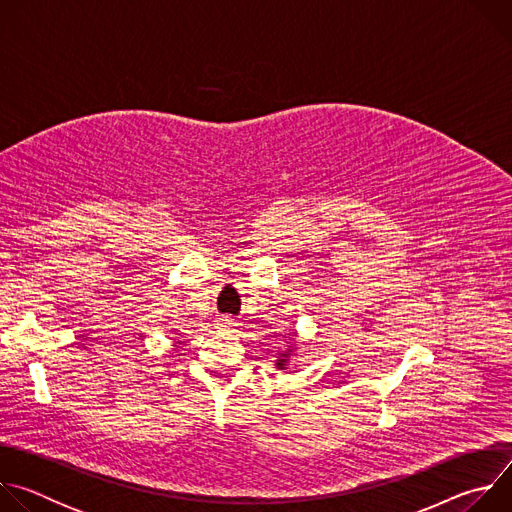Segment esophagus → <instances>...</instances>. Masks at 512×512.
<instances>
[{"label":"esophagus","instance_id":"1","mask_svg":"<svg viewBox=\"0 0 512 512\" xmlns=\"http://www.w3.org/2000/svg\"><path fill=\"white\" fill-rule=\"evenodd\" d=\"M218 326H223V328H229V326H233V320H231L229 316H225V318H221V320H218Z\"/></svg>","mask_w":512,"mask_h":512}]
</instances>
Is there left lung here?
<instances>
[{"label":"left lung","instance_id":"left-lung-1","mask_svg":"<svg viewBox=\"0 0 512 512\" xmlns=\"http://www.w3.org/2000/svg\"><path fill=\"white\" fill-rule=\"evenodd\" d=\"M283 356H285V354H283ZM283 362H285V360H279V362H277V364H279V367H283Z\"/></svg>","mask_w":512,"mask_h":512}]
</instances>
